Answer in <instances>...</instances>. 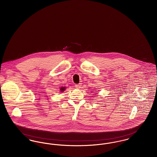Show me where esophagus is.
Instances as JSON below:
<instances>
[{"label":"esophagus","mask_w":157,"mask_h":157,"mask_svg":"<svg viewBox=\"0 0 157 157\" xmlns=\"http://www.w3.org/2000/svg\"><path fill=\"white\" fill-rule=\"evenodd\" d=\"M81 86H82V83H79V84L75 85V86H76V88L77 89H79Z\"/></svg>","instance_id":"1"}]
</instances>
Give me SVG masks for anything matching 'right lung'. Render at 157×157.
Segmentation results:
<instances>
[{"label": "right lung", "instance_id": "add662e5", "mask_svg": "<svg viewBox=\"0 0 157 157\" xmlns=\"http://www.w3.org/2000/svg\"><path fill=\"white\" fill-rule=\"evenodd\" d=\"M65 89H66V87H65V86H64V87H61L60 90L61 91V92H63V91H65Z\"/></svg>", "mask_w": 157, "mask_h": 157}]
</instances>
